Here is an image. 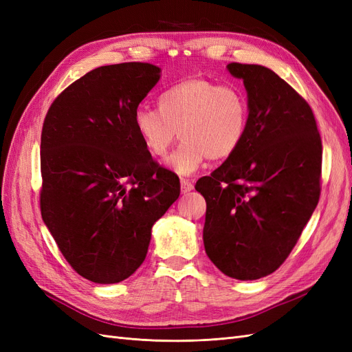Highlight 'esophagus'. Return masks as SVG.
<instances>
[{
    "label": "esophagus",
    "instance_id": "1",
    "mask_svg": "<svg viewBox=\"0 0 352 352\" xmlns=\"http://www.w3.org/2000/svg\"><path fill=\"white\" fill-rule=\"evenodd\" d=\"M180 188H182V192L186 194V192H189V190L194 189V182H192V180L182 177V179H180Z\"/></svg>",
    "mask_w": 352,
    "mask_h": 352
}]
</instances>
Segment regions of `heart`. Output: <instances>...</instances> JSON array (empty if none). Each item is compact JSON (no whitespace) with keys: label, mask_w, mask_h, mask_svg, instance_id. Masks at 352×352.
Masks as SVG:
<instances>
[{"label":"heart","mask_w":352,"mask_h":352,"mask_svg":"<svg viewBox=\"0 0 352 352\" xmlns=\"http://www.w3.org/2000/svg\"><path fill=\"white\" fill-rule=\"evenodd\" d=\"M157 109L138 107L133 126L145 148L164 157L177 135L182 142L167 158L179 175H190L210 160L238 151L250 122L248 98L239 88L204 78H186L158 95Z\"/></svg>","instance_id":"obj_1"}]
</instances>
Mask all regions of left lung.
Listing matches in <instances>:
<instances>
[{"label":"left lung","mask_w":352,"mask_h":352,"mask_svg":"<svg viewBox=\"0 0 352 352\" xmlns=\"http://www.w3.org/2000/svg\"><path fill=\"white\" fill-rule=\"evenodd\" d=\"M228 70L247 89L248 131L195 189L207 202L208 258L229 278L255 280L280 267L317 207L322 140L310 105L273 70L241 63Z\"/></svg>","instance_id":"1"}]
</instances>
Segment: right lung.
Masks as SVG:
<instances>
[{
	"instance_id": "right-lung-1",
	"label": "right lung",
	"mask_w": 352,
	"mask_h": 352,
	"mask_svg": "<svg viewBox=\"0 0 352 352\" xmlns=\"http://www.w3.org/2000/svg\"><path fill=\"white\" fill-rule=\"evenodd\" d=\"M150 63L88 72L51 104L41 135V214L67 263L94 283H119L144 263L151 229L179 198L133 116L162 76Z\"/></svg>"
}]
</instances>
